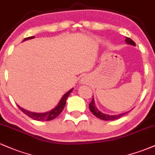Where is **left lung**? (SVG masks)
Wrapping results in <instances>:
<instances>
[{
    "label": "left lung",
    "mask_w": 155,
    "mask_h": 155,
    "mask_svg": "<svg viewBox=\"0 0 155 155\" xmlns=\"http://www.w3.org/2000/svg\"><path fill=\"white\" fill-rule=\"evenodd\" d=\"M125 41L127 44H130V45L136 46V43L133 41L132 39H130V38H126ZM89 108H90V111H91L96 117L101 119V120H106V121L117 120V119L120 118L121 117H122L124 114H127V112H128L127 111V112H125V113H122V114H117V115L106 114L102 113V112L100 111L98 109H97V107H96L95 105V101H94L93 97H92L91 102H90V104H89Z\"/></svg>",
    "instance_id": "1"
}]
</instances>
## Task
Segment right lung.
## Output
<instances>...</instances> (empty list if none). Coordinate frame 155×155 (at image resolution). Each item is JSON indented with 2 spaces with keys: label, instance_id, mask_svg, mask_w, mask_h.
I'll list each match as a JSON object with an SVG mask.
<instances>
[{
  "label": "right lung",
  "instance_id": "1",
  "mask_svg": "<svg viewBox=\"0 0 155 155\" xmlns=\"http://www.w3.org/2000/svg\"><path fill=\"white\" fill-rule=\"evenodd\" d=\"M35 38V36H31V37H28V38H25L23 41H26L28 40V39H31ZM73 89H71V90H69L68 92H66L63 96V97L61 98V100L59 102V104H58V106H56L54 108H53L52 110L51 111L45 112V113H35V112H32L30 111H28V110L24 109L22 107L18 106L19 109L22 111L23 113L25 114L26 115H28V117H30L31 118L33 119V120H37V121H50L51 120H54V119L56 118L57 117H58L60 115V114L61 113L62 111L63 110L64 107H65V104H66V101L68 97L69 94L72 92Z\"/></svg>",
  "mask_w": 155,
  "mask_h": 155
}]
</instances>
